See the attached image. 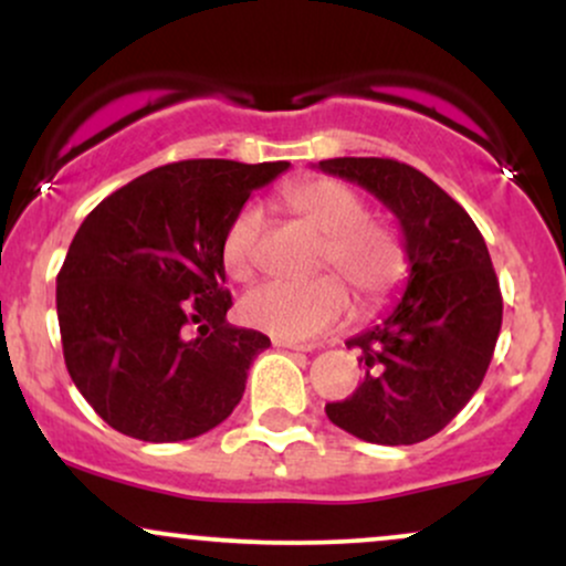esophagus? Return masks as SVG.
Masks as SVG:
<instances>
[{"label": "esophagus", "instance_id": "esophagus-1", "mask_svg": "<svg viewBox=\"0 0 566 566\" xmlns=\"http://www.w3.org/2000/svg\"><path fill=\"white\" fill-rule=\"evenodd\" d=\"M276 348H290V350H314L316 346H311V343H295V340H282V337H276L274 340Z\"/></svg>", "mask_w": 566, "mask_h": 566}]
</instances>
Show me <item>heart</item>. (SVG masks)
Here are the masks:
<instances>
[{
	"instance_id": "heart-1",
	"label": "heart",
	"mask_w": 566,
	"mask_h": 566,
	"mask_svg": "<svg viewBox=\"0 0 566 566\" xmlns=\"http://www.w3.org/2000/svg\"><path fill=\"white\" fill-rule=\"evenodd\" d=\"M282 201L324 233L319 265L347 282L361 308L382 305L405 282V242L391 226L367 218L365 199L354 188L333 178H303L284 188ZM261 231L263 210L258 205H244L226 229L220 255L226 274L237 282L255 276ZM339 280L327 274L311 282H265L242 297L239 316L282 340L316 337L346 319L350 297Z\"/></svg>"
}]
</instances>
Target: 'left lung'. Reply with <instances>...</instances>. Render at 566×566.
<instances>
[{
  "label": "left lung",
  "mask_w": 566,
  "mask_h": 566,
  "mask_svg": "<svg viewBox=\"0 0 566 566\" xmlns=\"http://www.w3.org/2000/svg\"><path fill=\"white\" fill-rule=\"evenodd\" d=\"M316 167L394 212L409 261L401 301L346 343L359 348V388L324 412L356 439L418 444L469 405L495 354L503 295L490 250L469 212L405 161L340 157Z\"/></svg>",
  "instance_id": "8db88e82"
}]
</instances>
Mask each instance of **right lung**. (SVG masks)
Returning <instances> with one entry per match:
<instances>
[{
	"label": "right lung",
	"mask_w": 566,
	"mask_h": 566,
	"mask_svg": "<svg viewBox=\"0 0 566 566\" xmlns=\"http://www.w3.org/2000/svg\"><path fill=\"white\" fill-rule=\"evenodd\" d=\"M290 161L186 159L140 175L84 218L57 274L69 375L125 437L186 441L223 423L271 340L226 322L220 247Z\"/></svg>",
	"instance_id": "1"
}]
</instances>
